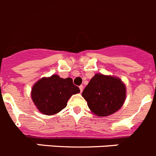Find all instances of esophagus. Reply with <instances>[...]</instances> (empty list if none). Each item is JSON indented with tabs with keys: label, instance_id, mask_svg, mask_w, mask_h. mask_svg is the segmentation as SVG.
I'll list each match as a JSON object with an SVG mask.
<instances>
[{
	"label": "esophagus",
	"instance_id": "esophagus-1",
	"mask_svg": "<svg viewBox=\"0 0 156 156\" xmlns=\"http://www.w3.org/2000/svg\"><path fill=\"white\" fill-rule=\"evenodd\" d=\"M79 89H80V91H81V93H82V91H83L84 86H82H82H79Z\"/></svg>",
	"mask_w": 156,
	"mask_h": 156
}]
</instances>
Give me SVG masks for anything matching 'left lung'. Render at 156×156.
<instances>
[{
	"label": "left lung",
	"mask_w": 156,
	"mask_h": 156,
	"mask_svg": "<svg viewBox=\"0 0 156 156\" xmlns=\"http://www.w3.org/2000/svg\"><path fill=\"white\" fill-rule=\"evenodd\" d=\"M96 115L108 116L117 112L126 100V87L119 78L97 74L82 93Z\"/></svg>",
	"instance_id": "obj_1"
}]
</instances>
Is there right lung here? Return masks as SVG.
<instances>
[{"instance_id": "1", "label": "right lung", "mask_w": 156, "mask_h": 156, "mask_svg": "<svg viewBox=\"0 0 156 156\" xmlns=\"http://www.w3.org/2000/svg\"><path fill=\"white\" fill-rule=\"evenodd\" d=\"M79 92L71 78L64 79L55 74L39 80L32 89L31 97L41 113L52 115L66 108L70 97Z\"/></svg>"}]
</instances>
